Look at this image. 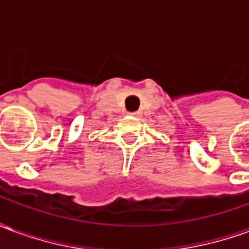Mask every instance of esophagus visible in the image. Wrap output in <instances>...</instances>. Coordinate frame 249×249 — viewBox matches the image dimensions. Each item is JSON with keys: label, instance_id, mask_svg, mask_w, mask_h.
<instances>
[{"label": "esophagus", "instance_id": "1", "mask_svg": "<svg viewBox=\"0 0 249 249\" xmlns=\"http://www.w3.org/2000/svg\"><path fill=\"white\" fill-rule=\"evenodd\" d=\"M130 116H133V117H139L140 116V112H133V113H129Z\"/></svg>", "mask_w": 249, "mask_h": 249}]
</instances>
